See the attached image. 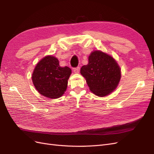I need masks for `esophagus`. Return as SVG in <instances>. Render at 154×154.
Returning a JSON list of instances; mask_svg holds the SVG:
<instances>
[{
  "label": "esophagus",
  "instance_id": "1",
  "mask_svg": "<svg viewBox=\"0 0 154 154\" xmlns=\"http://www.w3.org/2000/svg\"><path fill=\"white\" fill-rule=\"evenodd\" d=\"M80 67H75L73 69V71L75 73H79V72H80Z\"/></svg>",
  "mask_w": 154,
  "mask_h": 154
}]
</instances>
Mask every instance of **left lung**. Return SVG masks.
<instances>
[{
  "label": "left lung",
  "mask_w": 154,
  "mask_h": 154,
  "mask_svg": "<svg viewBox=\"0 0 154 154\" xmlns=\"http://www.w3.org/2000/svg\"><path fill=\"white\" fill-rule=\"evenodd\" d=\"M82 75L91 92L100 97L113 92L121 79V69L116 60L100 51H94L88 57V63L82 67Z\"/></svg>",
  "instance_id": "obj_1"
}]
</instances>
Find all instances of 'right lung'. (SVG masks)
Here are the masks:
<instances>
[{
	"instance_id": "add662e5",
	"label": "right lung",
	"mask_w": 154,
	"mask_h": 154,
	"mask_svg": "<svg viewBox=\"0 0 154 154\" xmlns=\"http://www.w3.org/2000/svg\"><path fill=\"white\" fill-rule=\"evenodd\" d=\"M71 69L60 66L58 60L46 56L36 64L32 74V81L40 94L57 99L66 92Z\"/></svg>"
}]
</instances>
